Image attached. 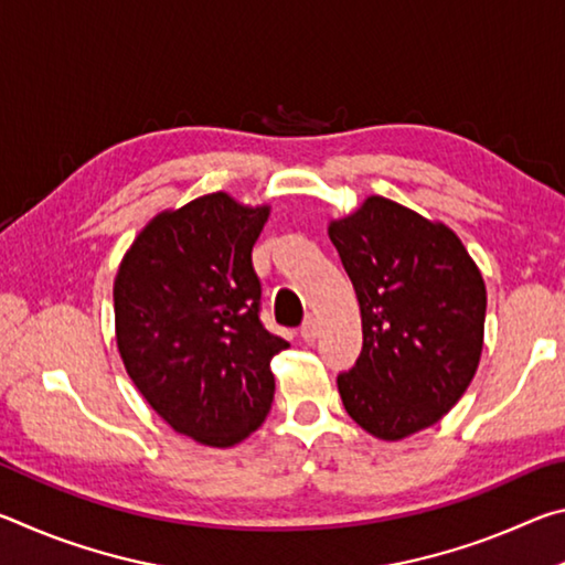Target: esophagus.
Here are the masks:
<instances>
[{
    "instance_id": "34e87169",
    "label": "esophagus",
    "mask_w": 565,
    "mask_h": 565,
    "mask_svg": "<svg viewBox=\"0 0 565 565\" xmlns=\"http://www.w3.org/2000/svg\"><path fill=\"white\" fill-rule=\"evenodd\" d=\"M317 337H319V321H317V319L303 321V327H301V339H303V341H313Z\"/></svg>"
}]
</instances>
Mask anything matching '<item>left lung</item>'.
Masks as SVG:
<instances>
[{
  "label": "left lung",
  "mask_w": 565,
  "mask_h": 565,
  "mask_svg": "<svg viewBox=\"0 0 565 565\" xmlns=\"http://www.w3.org/2000/svg\"><path fill=\"white\" fill-rule=\"evenodd\" d=\"M361 309L363 349L339 376L347 414L381 441L441 420L483 351L486 284L451 226L384 196L329 222Z\"/></svg>",
  "instance_id": "obj_1"
}]
</instances>
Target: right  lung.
I'll return each mask as SVG.
<instances>
[{"mask_svg":"<svg viewBox=\"0 0 565 565\" xmlns=\"http://www.w3.org/2000/svg\"><path fill=\"white\" fill-rule=\"evenodd\" d=\"M269 214V204L248 206L226 191L164 209L114 279L124 369L147 404L196 444H242L271 408V359L289 341L259 321L252 248Z\"/></svg>","mask_w":565,"mask_h":565,"instance_id":"1","label":"right lung"}]
</instances>
